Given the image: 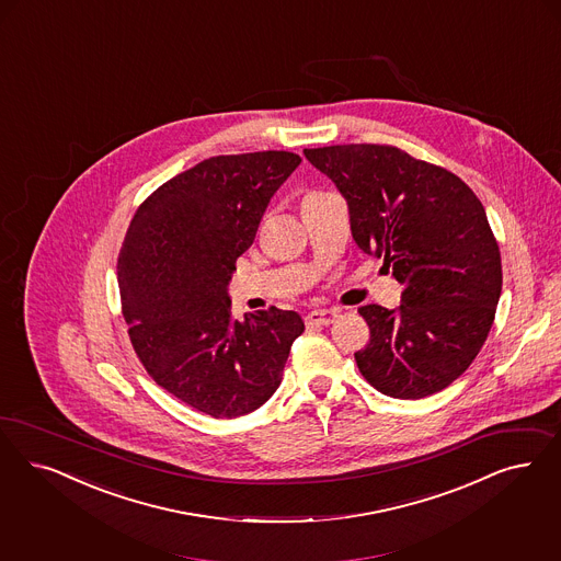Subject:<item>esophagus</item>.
<instances>
[{
	"label": "esophagus",
	"instance_id": "1",
	"mask_svg": "<svg viewBox=\"0 0 561 561\" xmlns=\"http://www.w3.org/2000/svg\"><path fill=\"white\" fill-rule=\"evenodd\" d=\"M335 317H337L335 310H310L309 314L305 317V323H307V328H325L335 321Z\"/></svg>",
	"mask_w": 561,
	"mask_h": 561
}]
</instances>
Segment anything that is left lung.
I'll list each match as a JSON object with an SVG mask.
<instances>
[{"mask_svg":"<svg viewBox=\"0 0 561 561\" xmlns=\"http://www.w3.org/2000/svg\"><path fill=\"white\" fill-rule=\"evenodd\" d=\"M346 198L358 249L383 256L402 305L360 307L370 342L354 354L377 391L437 393L483 348L502 294V256L483 203L445 168L391 145L305 149Z\"/></svg>","mask_w":561,"mask_h":561,"instance_id":"obj_1","label":"left lung"}]
</instances>
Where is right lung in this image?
<instances>
[{
	"label": "right lung",
	"instance_id": "1",
	"mask_svg": "<svg viewBox=\"0 0 561 561\" xmlns=\"http://www.w3.org/2000/svg\"><path fill=\"white\" fill-rule=\"evenodd\" d=\"M288 151L217 154L161 184L117 259L122 312L154 383L213 419L263 407L282 383L298 312L232 317L228 284L271 196L300 165Z\"/></svg>",
	"mask_w": 561,
	"mask_h": 561
}]
</instances>
